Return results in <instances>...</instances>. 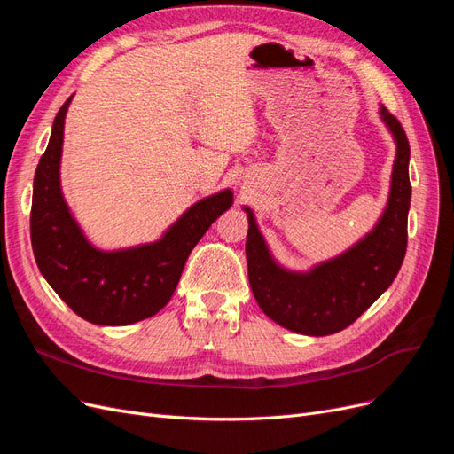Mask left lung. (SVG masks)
I'll return each mask as SVG.
<instances>
[{"mask_svg":"<svg viewBox=\"0 0 454 454\" xmlns=\"http://www.w3.org/2000/svg\"><path fill=\"white\" fill-rule=\"evenodd\" d=\"M395 142V159L387 208L377 225L340 255L297 272L272 257L254 212L248 215L246 259L254 297L270 320L295 333L322 337L348 327L388 290L407 250L411 206L409 142L387 107L379 109Z\"/></svg>","mask_w":454,"mask_h":454,"instance_id":"obj_1","label":"left lung"}]
</instances>
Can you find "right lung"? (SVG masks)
I'll return each mask as SVG.
<instances>
[{
    "label": "right lung",
    "mask_w": 454,
    "mask_h": 454,
    "mask_svg": "<svg viewBox=\"0 0 454 454\" xmlns=\"http://www.w3.org/2000/svg\"><path fill=\"white\" fill-rule=\"evenodd\" d=\"M74 96L54 117L49 145L34 176L30 237L35 263L64 303L98 325H127L168 303L185 261L215 219L232 204L223 189L191 206L164 235L125 250L94 248L60 189L64 119Z\"/></svg>",
    "instance_id": "add662e5"
}]
</instances>
